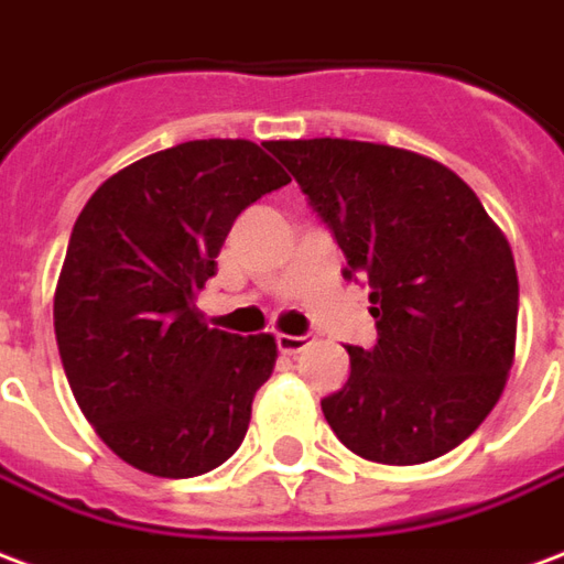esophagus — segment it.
Here are the masks:
<instances>
[{
    "instance_id": "esophagus-1",
    "label": "esophagus",
    "mask_w": 564,
    "mask_h": 564,
    "mask_svg": "<svg viewBox=\"0 0 564 564\" xmlns=\"http://www.w3.org/2000/svg\"><path fill=\"white\" fill-rule=\"evenodd\" d=\"M276 345L282 355H300L306 345H312V336H306V333H303V336H288V333H279Z\"/></svg>"
}]
</instances>
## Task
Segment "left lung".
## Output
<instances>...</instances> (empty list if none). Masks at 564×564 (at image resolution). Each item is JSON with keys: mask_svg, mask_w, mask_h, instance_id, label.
Here are the masks:
<instances>
[{"mask_svg": "<svg viewBox=\"0 0 564 564\" xmlns=\"http://www.w3.org/2000/svg\"><path fill=\"white\" fill-rule=\"evenodd\" d=\"M267 150L297 180L364 279L378 343L324 397L364 459L417 466L454 451L499 402L517 343V267L478 195L445 164L384 143L312 138Z\"/></svg>", "mask_w": 564, "mask_h": 564, "instance_id": "obj_1", "label": "left lung"}]
</instances>
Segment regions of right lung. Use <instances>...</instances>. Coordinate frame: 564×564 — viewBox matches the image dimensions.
Instances as JSON below:
<instances>
[{"instance_id":"add662e5","label":"right lung","mask_w":564,"mask_h":564,"mask_svg":"<svg viewBox=\"0 0 564 564\" xmlns=\"http://www.w3.org/2000/svg\"><path fill=\"white\" fill-rule=\"evenodd\" d=\"M291 180L252 141H188L105 180L74 221L53 300L65 376L129 466L195 478L240 447L273 336L200 322L195 294L242 209Z\"/></svg>"}]
</instances>
